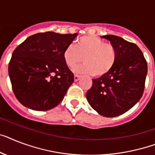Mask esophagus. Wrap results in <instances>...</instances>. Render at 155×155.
I'll list each match as a JSON object with an SVG mask.
<instances>
[{
    "mask_svg": "<svg viewBox=\"0 0 155 155\" xmlns=\"http://www.w3.org/2000/svg\"><path fill=\"white\" fill-rule=\"evenodd\" d=\"M80 75H75V76H74V80H75V82H77L78 80H80Z\"/></svg>",
    "mask_w": 155,
    "mask_h": 155,
    "instance_id": "obj_1",
    "label": "esophagus"
}]
</instances>
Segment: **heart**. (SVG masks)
I'll use <instances>...</instances> for the list:
<instances>
[{"instance_id":"heart-1","label":"heart","mask_w":155,"mask_h":155,"mask_svg":"<svg viewBox=\"0 0 155 155\" xmlns=\"http://www.w3.org/2000/svg\"><path fill=\"white\" fill-rule=\"evenodd\" d=\"M85 63L75 71L85 74L103 76L109 73L115 64L117 51L110 43H104L95 36H83L76 45H70L64 51L67 66L74 68L83 61Z\"/></svg>"}]
</instances>
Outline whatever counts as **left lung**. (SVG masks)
I'll return each mask as SVG.
<instances>
[{"mask_svg": "<svg viewBox=\"0 0 155 155\" xmlns=\"http://www.w3.org/2000/svg\"><path fill=\"white\" fill-rule=\"evenodd\" d=\"M102 37L116 49V62L109 73L92 80V86L86 97L91 107L99 114L119 116L133 107L142 97L147 64L135 44L114 35Z\"/></svg>", "mask_w": 155, "mask_h": 155, "instance_id": "8db88e82", "label": "left lung"}]
</instances>
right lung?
I'll return each instance as SVG.
<instances>
[{
  "label": "right lung",
  "mask_w": 155,
  "mask_h": 155,
  "mask_svg": "<svg viewBox=\"0 0 155 155\" xmlns=\"http://www.w3.org/2000/svg\"><path fill=\"white\" fill-rule=\"evenodd\" d=\"M77 36L36 33L15 49L8 75L15 96L22 105L34 110H48L62 101L74 82L64 51Z\"/></svg>",
  "instance_id": "right-lung-1"
}]
</instances>
